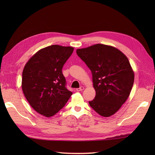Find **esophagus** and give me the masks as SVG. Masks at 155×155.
Here are the masks:
<instances>
[{
  "label": "esophagus",
  "mask_w": 155,
  "mask_h": 155,
  "mask_svg": "<svg viewBox=\"0 0 155 155\" xmlns=\"http://www.w3.org/2000/svg\"><path fill=\"white\" fill-rule=\"evenodd\" d=\"M84 87H81L80 88H77V89H76V91H78V92H79V91H83V90H84Z\"/></svg>",
  "instance_id": "obj_1"
}]
</instances>
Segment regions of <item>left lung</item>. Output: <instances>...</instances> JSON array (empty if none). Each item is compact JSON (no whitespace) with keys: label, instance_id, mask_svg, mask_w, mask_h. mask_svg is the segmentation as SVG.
<instances>
[{"label":"left lung","instance_id":"obj_1","mask_svg":"<svg viewBox=\"0 0 155 155\" xmlns=\"http://www.w3.org/2000/svg\"><path fill=\"white\" fill-rule=\"evenodd\" d=\"M91 71L96 95L90 106L104 117L120 109L130 93L134 74L127 57L118 49L97 44L77 50Z\"/></svg>","mask_w":155,"mask_h":155}]
</instances>
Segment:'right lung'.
<instances>
[{
	"label": "right lung",
	"instance_id": "right-lung-1",
	"mask_svg": "<svg viewBox=\"0 0 155 155\" xmlns=\"http://www.w3.org/2000/svg\"><path fill=\"white\" fill-rule=\"evenodd\" d=\"M74 48L51 45L29 59L22 71V89L31 106L46 117L57 114L72 93L66 87L62 72Z\"/></svg>",
	"mask_w": 155,
	"mask_h": 155
}]
</instances>
